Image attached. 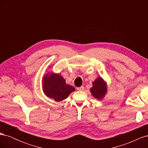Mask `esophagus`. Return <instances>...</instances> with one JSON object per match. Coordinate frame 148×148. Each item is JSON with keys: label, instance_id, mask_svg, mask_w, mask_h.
Returning <instances> with one entry per match:
<instances>
[{"label": "esophagus", "instance_id": "esophagus-1", "mask_svg": "<svg viewBox=\"0 0 148 148\" xmlns=\"http://www.w3.org/2000/svg\"><path fill=\"white\" fill-rule=\"evenodd\" d=\"M77 89L78 91H83L84 90V87L83 86H80L77 88Z\"/></svg>", "mask_w": 148, "mask_h": 148}]
</instances>
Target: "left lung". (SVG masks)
<instances>
[{"instance_id": "left-lung-1", "label": "left lung", "mask_w": 148, "mask_h": 148, "mask_svg": "<svg viewBox=\"0 0 148 148\" xmlns=\"http://www.w3.org/2000/svg\"><path fill=\"white\" fill-rule=\"evenodd\" d=\"M90 92L94 97L98 100H101L107 92V83L101 77H97L92 83V86L90 89Z\"/></svg>"}]
</instances>
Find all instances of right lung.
<instances>
[{
    "label": "right lung",
    "mask_w": 148,
    "mask_h": 148,
    "mask_svg": "<svg viewBox=\"0 0 148 148\" xmlns=\"http://www.w3.org/2000/svg\"><path fill=\"white\" fill-rule=\"evenodd\" d=\"M42 82L44 95L56 102L65 99L71 92L75 91L74 87L66 83L65 79L59 73H47Z\"/></svg>",
    "instance_id": "right-lung-1"
}]
</instances>
